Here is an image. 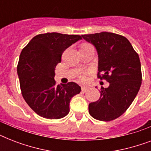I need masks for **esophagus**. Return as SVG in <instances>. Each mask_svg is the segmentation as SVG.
Masks as SVG:
<instances>
[{"label":"esophagus","mask_w":151,"mask_h":151,"mask_svg":"<svg viewBox=\"0 0 151 151\" xmlns=\"http://www.w3.org/2000/svg\"><path fill=\"white\" fill-rule=\"evenodd\" d=\"M89 89V88L87 87V86H82L81 87V90H82V92H87L88 90Z\"/></svg>","instance_id":"1"}]
</instances>
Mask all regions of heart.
I'll use <instances>...</instances> for the list:
<instances>
[{"instance_id":"b5f03b06","label":"heart","mask_w":151,"mask_h":151,"mask_svg":"<svg viewBox=\"0 0 151 151\" xmlns=\"http://www.w3.org/2000/svg\"><path fill=\"white\" fill-rule=\"evenodd\" d=\"M86 45H83L81 47H83V46H86ZM80 79L82 81H85V80H86V76H85V74H84V73H82V74H81L80 75Z\"/></svg>"}]
</instances>
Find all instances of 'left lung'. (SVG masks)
I'll return each mask as SVG.
<instances>
[{
	"instance_id": "1",
	"label": "left lung",
	"mask_w": 151,
	"mask_h": 151,
	"mask_svg": "<svg viewBox=\"0 0 151 151\" xmlns=\"http://www.w3.org/2000/svg\"><path fill=\"white\" fill-rule=\"evenodd\" d=\"M81 37L96 48L98 78L110 83L108 88L101 87L100 98L89 103L88 111L95 119L110 122L126 111L140 88L139 57L129 40L119 34L101 32Z\"/></svg>"
}]
</instances>
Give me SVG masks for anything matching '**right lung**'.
Instances as JSON below:
<instances>
[{"label": "right lung", "mask_w": 151, "mask_h": 151, "mask_svg": "<svg viewBox=\"0 0 151 151\" xmlns=\"http://www.w3.org/2000/svg\"><path fill=\"white\" fill-rule=\"evenodd\" d=\"M81 39L80 35L59 33L38 34L22 49L17 66L22 97L39 116L59 119L70 112L71 98L80 93L75 82L55 85V66L66 48Z\"/></svg>", "instance_id": "add662e5"}]
</instances>
